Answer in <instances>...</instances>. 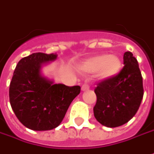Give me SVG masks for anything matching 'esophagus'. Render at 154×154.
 Wrapping results in <instances>:
<instances>
[{"instance_id": "obj_1", "label": "esophagus", "mask_w": 154, "mask_h": 154, "mask_svg": "<svg viewBox=\"0 0 154 154\" xmlns=\"http://www.w3.org/2000/svg\"><path fill=\"white\" fill-rule=\"evenodd\" d=\"M89 89V85L88 83H84L82 84V91H86V90H88Z\"/></svg>"}]
</instances>
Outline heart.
<instances>
[{
  "mask_svg": "<svg viewBox=\"0 0 154 154\" xmlns=\"http://www.w3.org/2000/svg\"><path fill=\"white\" fill-rule=\"evenodd\" d=\"M121 60L118 56L105 54L94 55L82 63V69L86 72H97L101 79L112 77L119 72Z\"/></svg>",
  "mask_w": 154,
  "mask_h": 154,
  "instance_id": "1",
  "label": "heart"
}]
</instances>
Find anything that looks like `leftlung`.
<instances>
[{
	"label": "left lung",
	"instance_id": "obj_1",
	"mask_svg": "<svg viewBox=\"0 0 154 154\" xmlns=\"http://www.w3.org/2000/svg\"><path fill=\"white\" fill-rule=\"evenodd\" d=\"M124 65L119 74L102 80L94 88V118L109 128L128 123L137 112L144 94L138 62L129 51L124 54Z\"/></svg>",
	"mask_w": 154,
	"mask_h": 154
}]
</instances>
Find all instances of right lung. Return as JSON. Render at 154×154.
<instances>
[{"mask_svg": "<svg viewBox=\"0 0 154 154\" xmlns=\"http://www.w3.org/2000/svg\"><path fill=\"white\" fill-rule=\"evenodd\" d=\"M56 58L54 54L34 53L21 59L14 70L10 104L20 123L29 130H50L59 126L81 91L80 86L54 84L42 76V65Z\"/></svg>", "mask_w": 154, "mask_h": 154, "instance_id": "obj_1", "label": "right lung"}]
</instances>
